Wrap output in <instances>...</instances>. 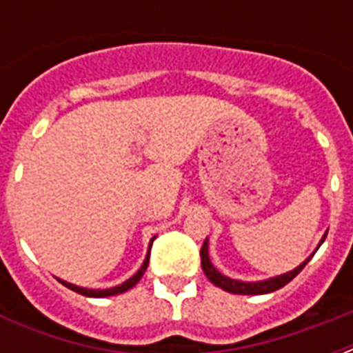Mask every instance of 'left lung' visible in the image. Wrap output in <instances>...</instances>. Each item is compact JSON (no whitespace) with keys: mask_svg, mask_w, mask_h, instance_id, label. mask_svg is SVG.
Listing matches in <instances>:
<instances>
[{"mask_svg":"<svg viewBox=\"0 0 353 353\" xmlns=\"http://www.w3.org/2000/svg\"><path fill=\"white\" fill-rule=\"evenodd\" d=\"M327 234H323L321 238V242L318 244V248L323 244V240H325ZM208 238L204 240V244H202V250H200V261H202V270L208 276V280L212 281L214 285L217 288L225 289V291H229V293H234V295H265V293H272L276 289L283 288L285 283L295 278L296 274L303 270L306 263L314 257V253H312L310 257L306 261H303L301 265L293 268V270H289L285 274H280V276H272V278H266V280H259V281H242V280H232L229 276H225L221 274L214 265H212V261H210V253H208ZM318 248H316V252H318Z\"/></svg>","mask_w":353,"mask_h":353,"instance_id":"8db88e82","label":"left lung"}]
</instances>
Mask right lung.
Listing matches in <instances>:
<instances>
[{
	"label": "right lung",
	"instance_id": "1",
	"mask_svg": "<svg viewBox=\"0 0 353 353\" xmlns=\"http://www.w3.org/2000/svg\"><path fill=\"white\" fill-rule=\"evenodd\" d=\"M153 240L154 238H151V242H149V250H151V245H153ZM147 265H149V252H147L145 255V261H143V265L139 266V270L132 278H128L126 281H123L121 285H117V288H109V289H88V288H79V285H75V283H70V281L65 280H60L58 278V281L62 283V285H65L68 289H72V291H75V293H79V295H85V296H96V299H103V296H113V295H121V293H124V291H128V289H132L136 283H138L139 280H141V276L145 274L147 270Z\"/></svg>",
	"mask_w": 353,
	"mask_h": 353
}]
</instances>
